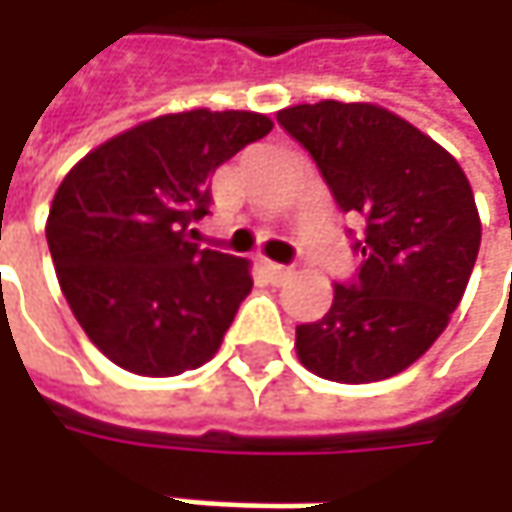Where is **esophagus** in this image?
<instances>
[{"label":"esophagus","instance_id":"esophagus-1","mask_svg":"<svg viewBox=\"0 0 512 512\" xmlns=\"http://www.w3.org/2000/svg\"><path fill=\"white\" fill-rule=\"evenodd\" d=\"M265 273L267 279H270V285H285V282H290V276H293L290 267L276 265V262H265Z\"/></svg>","mask_w":512,"mask_h":512}]
</instances>
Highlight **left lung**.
<instances>
[{
    "instance_id": "left-lung-1",
    "label": "left lung",
    "mask_w": 512,
    "mask_h": 512,
    "mask_svg": "<svg viewBox=\"0 0 512 512\" xmlns=\"http://www.w3.org/2000/svg\"><path fill=\"white\" fill-rule=\"evenodd\" d=\"M279 125L310 150L344 213L362 219V267L333 287V305L296 327L310 373L342 384L382 382L442 336L482 245V219L459 162L373 102L293 105Z\"/></svg>"
}]
</instances>
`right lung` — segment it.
<instances>
[{
	"instance_id": "right-lung-1",
	"label": "right lung",
	"mask_w": 512,
	"mask_h": 512,
	"mask_svg": "<svg viewBox=\"0 0 512 512\" xmlns=\"http://www.w3.org/2000/svg\"><path fill=\"white\" fill-rule=\"evenodd\" d=\"M273 130L253 110L165 113L79 159L50 202L56 279L76 322L136 376L210 362L253 287L250 262L199 250L210 176Z\"/></svg>"
}]
</instances>
